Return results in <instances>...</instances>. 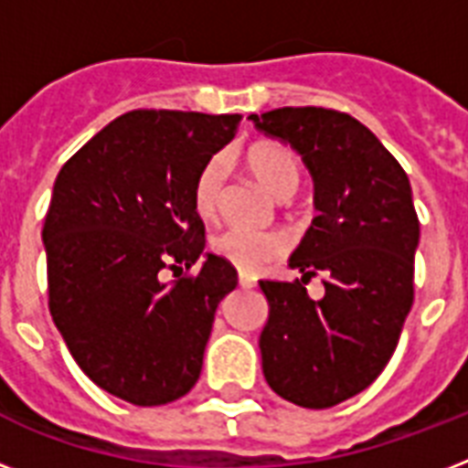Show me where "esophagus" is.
Segmentation results:
<instances>
[{"label":"esophagus","mask_w":468,"mask_h":468,"mask_svg":"<svg viewBox=\"0 0 468 468\" xmlns=\"http://www.w3.org/2000/svg\"><path fill=\"white\" fill-rule=\"evenodd\" d=\"M238 284H240L242 289H255L257 282H255V277H250V274H240V279H238Z\"/></svg>","instance_id":"1"}]
</instances>
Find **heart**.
Returning <instances> with one entry per match:
<instances>
[{
    "instance_id": "heart-1",
    "label": "heart",
    "mask_w": 468,
    "mask_h": 468,
    "mask_svg": "<svg viewBox=\"0 0 468 468\" xmlns=\"http://www.w3.org/2000/svg\"><path fill=\"white\" fill-rule=\"evenodd\" d=\"M245 162H248L252 176L270 191L271 197L289 198L299 189L301 165L292 150L262 143V145L250 148ZM223 179H226L223 157H213L198 169L194 186H191V206L201 220H213L218 216ZM211 250L213 255L220 257L223 262L233 264L242 274H260L289 252V240H286V235L277 233V230L260 233V230L230 228L226 233L213 238Z\"/></svg>"
}]
</instances>
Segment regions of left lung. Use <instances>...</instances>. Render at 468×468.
I'll return each mask as SVG.
<instances>
[{
    "mask_svg": "<svg viewBox=\"0 0 468 468\" xmlns=\"http://www.w3.org/2000/svg\"><path fill=\"white\" fill-rule=\"evenodd\" d=\"M250 121L303 157L318 211L289 260L301 282H260L270 303L264 378L296 406L333 408L384 371L413 306V191L399 160L349 113L284 106ZM315 273L326 277L318 302L303 286Z\"/></svg>",
    "mask_w": 468,
    "mask_h": 468,
    "instance_id": "obj_1",
    "label": "left lung"
}]
</instances>
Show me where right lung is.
Segmentation results:
<instances>
[{
  "mask_svg": "<svg viewBox=\"0 0 468 468\" xmlns=\"http://www.w3.org/2000/svg\"><path fill=\"white\" fill-rule=\"evenodd\" d=\"M240 113L128 112L62 165L43 223L48 306L87 377L133 406H165L201 374L216 308L238 271L204 255L198 169Z\"/></svg>",
  "mask_w": 468,
  "mask_h": 468,
  "instance_id": "1",
  "label": "right lung"
}]
</instances>
